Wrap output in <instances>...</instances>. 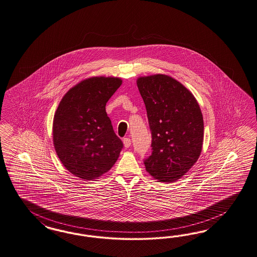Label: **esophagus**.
<instances>
[{"mask_svg":"<svg viewBox=\"0 0 257 257\" xmlns=\"http://www.w3.org/2000/svg\"><path fill=\"white\" fill-rule=\"evenodd\" d=\"M123 144L125 148H129L131 146V139L130 138H124Z\"/></svg>","mask_w":257,"mask_h":257,"instance_id":"1","label":"esophagus"}]
</instances>
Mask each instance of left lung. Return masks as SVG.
Masks as SVG:
<instances>
[{"label": "left lung", "mask_w": 257, "mask_h": 257, "mask_svg": "<svg viewBox=\"0 0 257 257\" xmlns=\"http://www.w3.org/2000/svg\"><path fill=\"white\" fill-rule=\"evenodd\" d=\"M147 111L152 153L146 171L162 182L184 176L198 160L203 144V116L193 94L166 75L137 81Z\"/></svg>", "instance_id": "left-lung-1"}]
</instances>
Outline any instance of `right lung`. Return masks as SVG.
Wrapping results in <instances>:
<instances>
[{
	"mask_svg": "<svg viewBox=\"0 0 257 257\" xmlns=\"http://www.w3.org/2000/svg\"><path fill=\"white\" fill-rule=\"evenodd\" d=\"M121 85L118 78L82 80L62 97L54 115L55 150L63 166L81 179L97 178L113 167L123 148L105 105Z\"/></svg>",
	"mask_w": 257,
	"mask_h": 257,
	"instance_id": "1",
	"label": "right lung"
}]
</instances>
